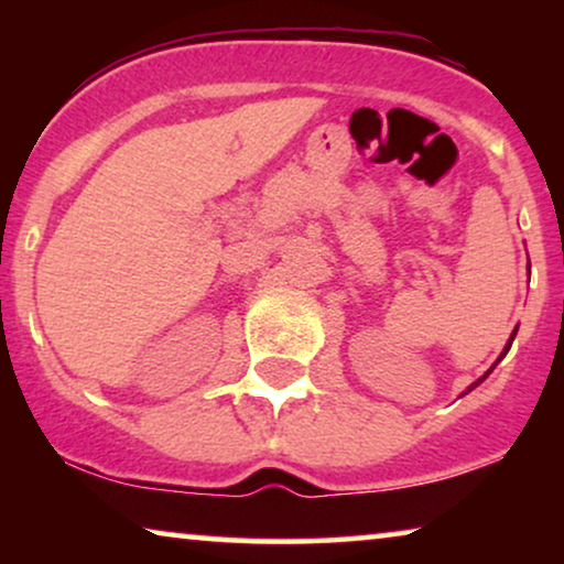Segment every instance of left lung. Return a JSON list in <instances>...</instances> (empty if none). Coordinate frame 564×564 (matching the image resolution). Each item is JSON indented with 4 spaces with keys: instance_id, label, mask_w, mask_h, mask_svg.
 <instances>
[{
    "instance_id": "left-lung-1",
    "label": "left lung",
    "mask_w": 564,
    "mask_h": 564,
    "mask_svg": "<svg viewBox=\"0 0 564 564\" xmlns=\"http://www.w3.org/2000/svg\"><path fill=\"white\" fill-rule=\"evenodd\" d=\"M516 330H519V328H513V334H511V338H508V344H506V349H503V354H500V359H503L506 357V354H508V349H511V344H513V338H516ZM498 359V361H500ZM492 367H496V365H492ZM490 372H492V369H490ZM485 377H488V375H485ZM485 377H480V380H477V382H473V384H469V388H467V392L469 390H475L477 388V384H480L482 380H485Z\"/></svg>"
}]
</instances>
